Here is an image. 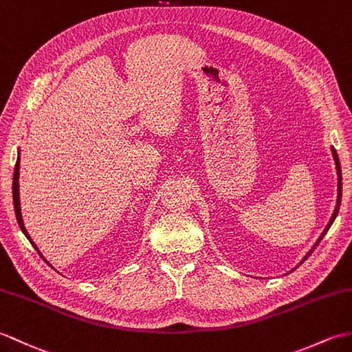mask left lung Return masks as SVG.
Wrapping results in <instances>:
<instances>
[{
	"label": "left lung",
	"mask_w": 352,
	"mask_h": 352,
	"mask_svg": "<svg viewBox=\"0 0 352 352\" xmlns=\"http://www.w3.org/2000/svg\"><path fill=\"white\" fill-rule=\"evenodd\" d=\"M331 154H333V159H334V165H336V173H338V199H336V207H334V211H333V214H331V217H330V220H329V223H327V226L324 228V231L321 232V235H320V239H318L316 241H315V244H314V246H312V249H310L307 253H306V255L303 256V259H301L300 261V264L298 265H296V267H294L292 270H291V272H294V270H296V268H298L301 264H303L305 263V261L310 256V255H312V253H314V250H315V248L318 246V244H320V241L324 239V235L327 234V231H329L330 230V226L333 225V222H334V219H336L338 217V213H339V207H340V199H342V170H340V163H339V157H338V153H336V150H334L333 148V146H331ZM289 272V273H291Z\"/></svg>",
	"instance_id": "obj_1"
}]
</instances>
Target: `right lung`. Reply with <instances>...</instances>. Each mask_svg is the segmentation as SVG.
Returning a JSON list of instances; mask_svg holds the SVG:
<instances>
[{"instance_id": "right-lung-1", "label": "right lung", "mask_w": 352, "mask_h": 352, "mask_svg": "<svg viewBox=\"0 0 352 352\" xmlns=\"http://www.w3.org/2000/svg\"><path fill=\"white\" fill-rule=\"evenodd\" d=\"M21 151H18V160H16V166H14V173H13V206H14V213H16V220H18V223H19V228L22 230V232H23V235L27 236V239L30 240V243L32 244V246H34V249L38 252V255L42 256L43 259H45V256L42 255V252L38 250V248L36 246V243L31 240V236H30V234H28V231H27V228H25V225H23V220H22V213H21V199H19V168H21ZM46 261V259H45ZM47 263V261H46ZM49 264V263H47ZM51 265V264H49Z\"/></svg>"}]
</instances>
